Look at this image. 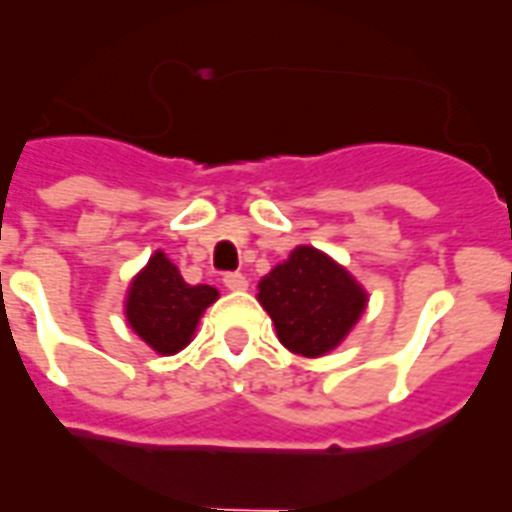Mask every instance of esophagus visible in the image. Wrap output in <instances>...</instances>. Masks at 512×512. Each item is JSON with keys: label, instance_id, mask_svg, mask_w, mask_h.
Masks as SVG:
<instances>
[{"label": "esophagus", "instance_id": "obj_1", "mask_svg": "<svg viewBox=\"0 0 512 512\" xmlns=\"http://www.w3.org/2000/svg\"><path fill=\"white\" fill-rule=\"evenodd\" d=\"M222 282L227 290H246V285H249L244 274H224Z\"/></svg>", "mask_w": 512, "mask_h": 512}]
</instances>
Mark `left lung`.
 Segmentation results:
<instances>
[{"mask_svg":"<svg viewBox=\"0 0 512 512\" xmlns=\"http://www.w3.org/2000/svg\"><path fill=\"white\" fill-rule=\"evenodd\" d=\"M257 301L271 315L279 343L315 359L351 334L365 315L367 290L326 252L296 246L257 282Z\"/></svg>","mask_w":512,"mask_h":512,"instance_id":"left-lung-1","label":"left lung"}]
</instances>
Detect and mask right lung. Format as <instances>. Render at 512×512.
<instances>
[{"instance_id": "obj_1", "label": "right lung", "mask_w": 512, "mask_h": 512, "mask_svg": "<svg viewBox=\"0 0 512 512\" xmlns=\"http://www.w3.org/2000/svg\"><path fill=\"white\" fill-rule=\"evenodd\" d=\"M219 299L211 285H189L161 249L131 279L126 293V321L156 354L183 351L197 332L202 312Z\"/></svg>"}]
</instances>
